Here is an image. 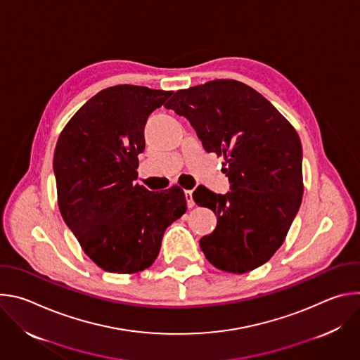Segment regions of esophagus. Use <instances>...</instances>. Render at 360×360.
Returning a JSON list of instances; mask_svg holds the SVG:
<instances>
[{
	"label": "esophagus",
	"instance_id": "34e87169",
	"mask_svg": "<svg viewBox=\"0 0 360 360\" xmlns=\"http://www.w3.org/2000/svg\"><path fill=\"white\" fill-rule=\"evenodd\" d=\"M185 198H186V205H188V208H193V205H195V202H193V198H192V191H185Z\"/></svg>",
	"mask_w": 360,
	"mask_h": 360
}]
</instances>
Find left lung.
Masks as SVG:
<instances>
[{
  "instance_id": "8db88e82",
  "label": "left lung",
  "mask_w": 360,
  "mask_h": 360,
  "mask_svg": "<svg viewBox=\"0 0 360 360\" xmlns=\"http://www.w3.org/2000/svg\"><path fill=\"white\" fill-rule=\"evenodd\" d=\"M165 108L185 117L203 149L224 155L231 191L198 188L193 199L218 217L199 246L218 269L245 274L268 262L299 211L302 143L289 121L258 91L235 79L179 89Z\"/></svg>"
}]
</instances>
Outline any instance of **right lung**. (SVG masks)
<instances>
[{
    "instance_id": "obj_1",
    "label": "right lung",
    "mask_w": 360,
    "mask_h": 360,
    "mask_svg": "<svg viewBox=\"0 0 360 360\" xmlns=\"http://www.w3.org/2000/svg\"><path fill=\"white\" fill-rule=\"evenodd\" d=\"M172 91L115 85L75 112L57 141L60 212L84 252L104 271L135 274L155 262L165 229L186 212L179 186L135 184L148 117Z\"/></svg>"
}]
</instances>
